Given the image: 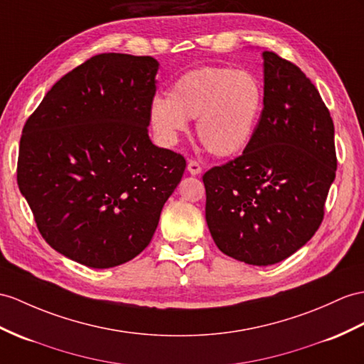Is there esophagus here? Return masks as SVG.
<instances>
[{
	"label": "esophagus",
	"mask_w": 364,
	"mask_h": 364,
	"mask_svg": "<svg viewBox=\"0 0 364 364\" xmlns=\"http://www.w3.org/2000/svg\"><path fill=\"white\" fill-rule=\"evenodd\" d=\"M187 170H188V173H190L191 176H198V174L202 173V166H200L196 161H190V162H188V166H187Z\"/></svg>",
	"instance_id": "esophagus-1"
}]
</instances>
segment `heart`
I'll return each instance as SVG.
<instances>
[{
  "mask_svg": "<svg viewBox=\"0 0 364 364\" xmlns=\"http://www.w3.org/2000/svg\"><path fill=\"white\" fill-rule=\"evenodd\" d=\"M262 111V87L253 74L225 66H202L182 74L168 99H154L149 122L159 136L176 140L198 119L203 148L232 157L250 145Z\"/></svg>",
  "mask_w": 364,
  "mask_h": 364,
  "instance_id": "b5f03b06",
  "label": "heart"
}]
</instances>
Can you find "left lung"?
Here are the masks:
<instances>
[{
	"instance_id": "obj_1",
	"label": "left lung",
	"mask_w": 364,
	"mask_h": 364,
	"mask_svg": "<svg viewBox=\"0 0 364 364\" xmlns=\"http://www.w3.org/2000/svg\"><path fill=\"white\" fill-rule=\"evenodd\" d=\"M264 109L242 156L203 174L205 219L230 258L272 265L320 227L335 181L333 122L298 66L262 52Z\"/></svg>"
}]
</instances>
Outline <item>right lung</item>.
Masks as SVG:
<instances>
[{"label": "right lung", "instance_id": "right-lung-1", "mask_svg": "<svg viewBox=\"0 0 364 364\" xmlns=\"http://www.w3.org/2000/svg\"><path fill=\"white\" fill-rule=\"evenodd\" d=\"M153 57L100 54L50 87L26 122L16 181L52 249L91 269L145 249L185 159L148 136Z\"/></svg>", "mask_w": 364, "mask_h": 364}]
</instances>
